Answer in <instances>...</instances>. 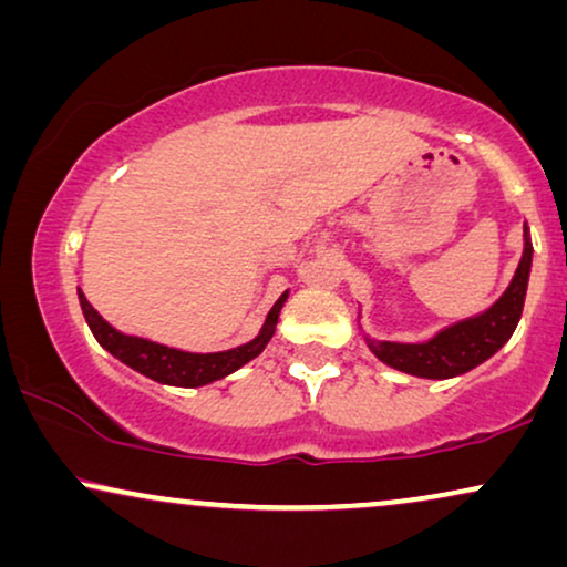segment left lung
<instances>
[{
	"mask_svg": "<svg viewBox=\"0 0 567 567\" xmlns=\"http://www.w3.org/2000/svg\"><path fill=\"white\" fill-rule=\"evenodd\" d=\"M523 238H526V246H523L520 264L515 269L513 282L507 285L497 303L474 319H463L453 327L442 329L440 334H434L426 342H377L367 337L371 353L386 367L424 379H450L465 374V371L484 363L486 358H492L511 340L523 313L534 254L528 230Z\"/></svg>",
	"mask_w": 567,
	"mask_h": 567,
	"instance_id": "8db88e82",
	"label": "left lung"
}]
</instances>
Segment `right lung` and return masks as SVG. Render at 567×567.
I'll use <instances>...</instances> for the list:
<instances>
[{"mask_svg":"<svg viewBox=\"0 0 567 567\" xmlns=\"http://www.w3.org/2000/svg\"><path fill=\"white\" fill-rule=\"evenodd\" d=\"M78 300H81L83 317L89 321L99 346L110 350L114 358H120L127 367L135 369L143 377L154 379V382L172 386H200L214 382V379L233 374L235 369H240L243 363H248L250 358H256L264 348H267L271 334H275L279 311H282L285 300H288V292H282L277 303L271 306L259 337H254V340L240 348L221 350V353H185V350L159 346V342L143 340V337L123 334L99 317V311L85 300L81 290H78Z\"/></svg>","mask_w":567,"mask_h":567,"instance_id":"obj_1","label":"right lung"}]
</instances>
